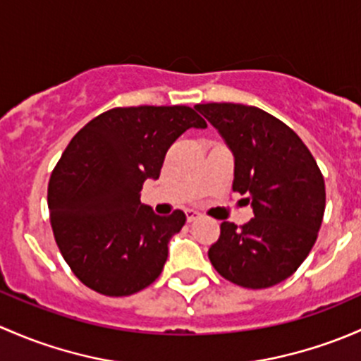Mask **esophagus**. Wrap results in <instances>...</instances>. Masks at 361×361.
<instances>
[{"label": "esophagus", "instance_id": "esophagus-1", "mask_svg": "<svg viewBox=\"0 0 361 361\" xmlns=\"http://www.w3.org/2000/svg\"><path fill=\"white\" fill-rule=\"evenodd\" d=\"M200 217V212L196 210H185V219H188V222H192L196 221V219Z\"/></svg>", "mask_w": 361, "mask_h": 361}]
</instances>
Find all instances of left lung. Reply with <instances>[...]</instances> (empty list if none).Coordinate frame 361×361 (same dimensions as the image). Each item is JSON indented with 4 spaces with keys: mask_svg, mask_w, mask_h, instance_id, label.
<instances>
[{
    "mask_svg": "<svg viewBox=\"0 0 361 361\" xmlns=\"http://www.w3.org/2000/svg\"><path fill=\"white\" fill-rule=\"evenodd\" d=\"M235 154L233 191L247 195L254 219L221 224L208 248L219 274L243 288L287 280L310 255L325 212V180L313 154L288 125L254 106H195Z\"/></svg>",
    "mask_w": 361,
    "mask_h": 361,
    "instance_id": "obj_1",
    "label": "left lung"
}]
</instances>
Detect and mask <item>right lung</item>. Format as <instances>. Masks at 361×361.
Instances as JSON below:
<instances>
[{
    "label": "right lung",
    "instance_id": "right-lung-1",
    "mask_svg": "<svg viewBox=\"0 0 361 361\" xmlns=\"http://www.w3.org/2000/svg\"><path fill=\"white\" fill-rule=\"evenodd\" d=\"M192 126L207 121L188 106L114 107L71 139L48 182V208L59 250L88 288L132 295L161 274L185 215H156L140 191Z\"/></svg>",
    "mask_w": 361,
    "mask_h": 361
}]
</instances>
